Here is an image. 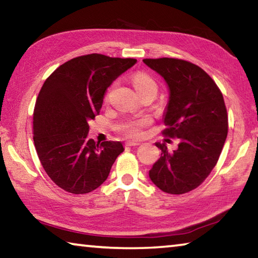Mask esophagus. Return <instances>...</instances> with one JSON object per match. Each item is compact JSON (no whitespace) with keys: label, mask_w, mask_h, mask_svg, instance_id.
Returning <instances> with one entry per match:
<instances>
[{"label":"esophagus","mask_w":258,"mask_h":258,"mask_svg":"<svg viewBox=\"0 0 258 258\" xmlns=\"http://www.w3.org/2000/svg\"><path fill=\"white\" fill-rule=\"evenodd\" d=\"M125 145L128 146V147H134V146H139L140 142L139 141H133V140H128V141H126Z\"/></svg>","instance_id":"esophagus-1"}]
</instances>
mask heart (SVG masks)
I'll return each instance as SVG.
<instances>
[{"label": "heart", "mask_w": 258, "mask_h": 258, "mask_svg": "<svg viewBox=\"0 0 258 258\" xmlns=\"http://www.w3.org/2000/svg\"><path fill=\"white\" fill-rule=\"evenodd\" d=\"M133 85L137 90L138 93L145 92V91H152V92H157V84L154 81V78L150 77L146 73H138L133 76ZM150 123L149 118H142L139 120H133L131 123L126 124L123 130L128 134L133 135V137H138L141 133L142 127Z\"/></svg>", "instance_id": "heart-1"}]
</instances>
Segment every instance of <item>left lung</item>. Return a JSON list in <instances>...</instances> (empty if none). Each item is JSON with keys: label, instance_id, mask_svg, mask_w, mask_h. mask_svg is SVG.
I'll use <instances>...</instances> for the list:
<instances>
[{"label": "left lung", "instance_id": "1", "mask_svg": "<svg viewBox=\"0 0 258 258\" xmlns=\"http://www.w3.org/2000/svg\"><path fill=\"white\" fill-rule=\"evenodd\" d=\"M143 62L168 87L163 134L180 140L173 152L165 143H156L161 156L152 165L149 177L161 191L186 194L205 181L223 149L228 135L223 95L206 72L187 61L160 58Z\"/></svg>", "mask_w": 258, "mask_h": 258}]
</instances>
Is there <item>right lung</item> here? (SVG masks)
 Instances as JSON below:
<instances>
[{
    "label": "right lung",
    "instance_id": "right-lung-1",
    "mask_svg": "<svg viewBox=\"0 0 258 258\" xmlns=\"http://www.w3.org/2000/svg\"><path fill=\"white\" fill-rule=\"evenodd\" d=\"M135 63L98 53L77 56L43 84L34 109V145L44 171L61 189L75 195L95 190L124 151L119 141L99 145L87 139L89 121L99 115L111 83Z\"/></svg>",
    "mask_w": 258,
    "mask_h": 258
}]
</instances>
